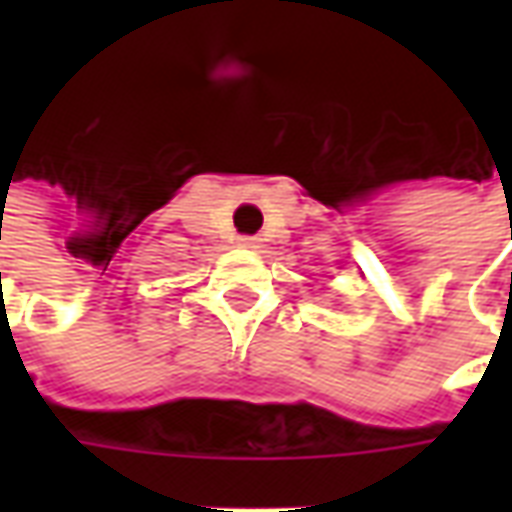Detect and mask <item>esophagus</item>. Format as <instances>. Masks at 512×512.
Segmentation results:
<instances>
[{
    "label": "esophagus",
    "mask_w": 512,
    "mask_h": 512,
    "mask_svg": "<svg viewBox=\"0 0 512 512\" xmlns=\"http://www.w3.org/2000/svg\"><path fill=\"white\" fill-rule=\"evenodd\" d=\"M238 244L244 246V249H257L260 238H255V235H241V238H238Z\"/></svg>",
    "instance_id": "1"
}]
</instances>
